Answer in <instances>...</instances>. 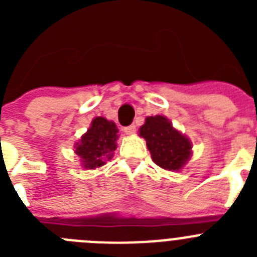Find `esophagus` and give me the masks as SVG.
<instances>
[{
	"mask_svg": "<svg viewBox=\"0 0 257 257\" xmlns=\"http://www.w3.org/2000/svg\"><path fill=\"white\" fill-rule=\"evenodd\" d=\"M123 131L127 134V135H133V134H135L136 131V127L134 126V124H131V126H127V127H123Z\"/></svg>",
	"mask_w": 257,
	"mask_h": 257,
	"instance_id": "1",
	"label": "esophagus"
}]
</instances>
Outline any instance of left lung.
I'll list each match as a JSON object with an SVG mask.
<instances>
[{
	"label": "left lung",
	"instance_id": "left-lung-1",
	"mask_svg": "<svg viewBox=\"0 0 257 257\" xmlns=\"http://www.w3.org/2000/svg\"><path fill=\"white\" fill-rule=\"evenodd\" d=\"M140 136L147 142L152 160L162 169L179 171L189 160L192 143L163 115L145 118V123L140 127Z\"/></svg>",
	"mask_w": 257,
	"mask_h": 257
}]
</instances>
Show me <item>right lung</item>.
<instances>
[{
	"label": "right lung",
	"instance_id": "right-lung-1",
	"mask_svg": "<svg viewBox=\"0 0 257 257\" xmlns=\"http://www.w3.org/2000/svg\"><path fill=\"white\" fill-rule=\"evenodd\" d=\"M118 128L115 123L104 117L92 119L87 133L76 144V154L81 158L85 169H96L112 158L117 148Z\"/></svg>",
	"mask_w": 257,
	"mask_h": 257
}]
</instances>
